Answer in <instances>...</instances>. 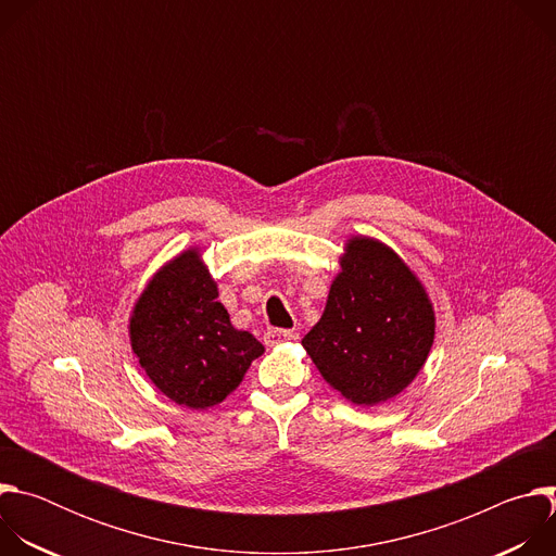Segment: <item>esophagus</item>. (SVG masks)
<instances>
[{
    "label": "esophagus",
    "instance_id": "1",
    "mask_svg": "<svg viewBox=\"0 0 556 556\" xmlns=\"http://www.w3.org/2000/svg\"><path fill=\"white\" fill-rule=\"evenodd\" d=\"M292 339H294V334H292L290 330H268V332L264 334V343H266L268 348L281 345V343L292 341Z\"/></svg>",
    "mask_w": 556,
    "mask_h": 556
}]
</instances>
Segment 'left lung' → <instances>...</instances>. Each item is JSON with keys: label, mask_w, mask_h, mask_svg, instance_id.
<instances>
[{"label": "left lung", "mask_w": 556, "mask_h": 556, "mask_svg": "<svg viewBox=\"0 0 556 556\" xmlns=\"http://www.w3.org/2000/svg\"><path fill=\"white\" fill-rule=\"evenodd\" d=\"M324 316L303 348L321 376L354 405H380L422 369L435 337L433 305L389 247L352 237Z\"/></svg>", "instance_id": "1"}]
</instances>
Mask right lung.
Masks as SVG:
<instances>
[{"label":"right lung","instance_id":"add662e5","mask_svg":"<svg viewBox=\"0 0 556 556\" xmlns=\"http://www.w3.org/2000/svg\"><path fill=\"white\" fill-rule=\"evenodd\" d=\"M131 350L151 382L189 409L219 405L264 345L235 330L195 249L155 273L129 319Z\"/></svg>","mask_w":556,"mask_h":556}]
</instances>
